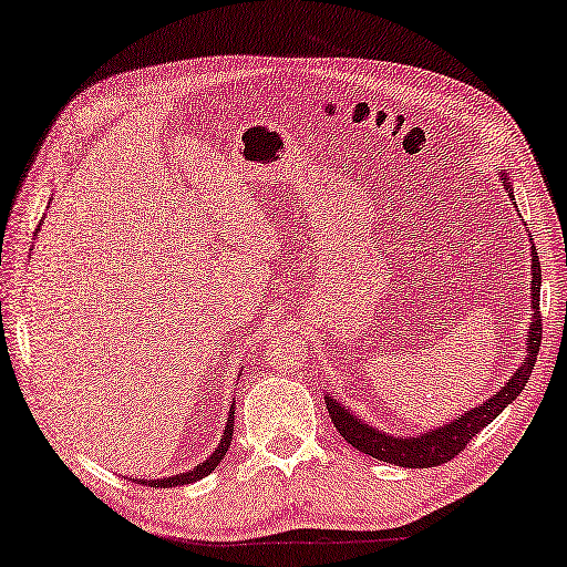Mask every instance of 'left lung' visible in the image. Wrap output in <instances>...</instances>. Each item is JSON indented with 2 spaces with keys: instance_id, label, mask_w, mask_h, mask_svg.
I'll return each instance as SVG.
<instances>
[{
  "instance_id": "8db88e82",
  "label": "left lung",
  "mask_w": 567,
  "mask_h": 567,
  "mask_svg": "<svg viewBox=\"0 0 567 567\" xmlns=\"http://www.w3.org/2000/svg\"><path fill=\"white\" fill-rule=\"evenodd\" d=\"M506 183V177H502ZM539 282H543V269H539V257L535 247H532V326H529V343H527V359L522 361L509 382H506L499 392H496L492 400L481 404V408H473L466 415H461L451 425H443L433 430V433H425L420 437H392L379 433V430L369 427L359 417H353L343 408H338V402L328 400V415L336 425L338 433L343 435L346 443H351L357 451L371 455L377 461L394 463V466L402 468H433L443 466L451 458H455L463 447L471 443V437H476L481 430H484L488 422H494L496 415L509 404L517 400L519 392L525 390L527 379L535 369V359L539 351V343H543V316H539Z\"/></svg>"
}]
</instances>
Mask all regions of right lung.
Here are the masks:
<instances>
[{"label": "right lung", "instance_id": "add662e5", "mask_svg": "<svg viewBox=\"0 0 567 567\" xmlns=\"http://www.w3.org/2000/svg\"><path fill=\"white\" fill-rule=\"evenodd\" d=\"M231 435H234V408L229 412V420H226V430H224L221 443H218V447H216L214 455H210L208 461H203L200 466H196V468L188 471V473H181V476L157 478V481H142V484H150L152 488H171V486H181V484H193V481L208 476V473L216 471L218 463L224 461V455H226V451H229V445H231Z\"/></svg>", "mask_w": 567, "mask_h": 567}]
</instances>
